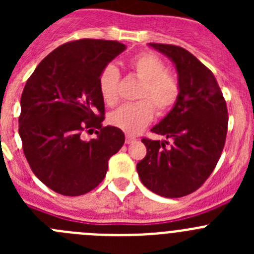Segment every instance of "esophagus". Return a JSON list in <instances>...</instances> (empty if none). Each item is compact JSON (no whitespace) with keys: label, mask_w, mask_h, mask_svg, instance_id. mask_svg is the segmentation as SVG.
<instances>
[{"label":"esophagus","mask_w":254,"mask_h":254,"mask_svg":"<svg viewBox=\"0 0 254 254\" xmlns=\"http://www.w3.org/2000/svg\"><path fill=\"white\" fill-rule=\"evenodd\" d=\"M136 140V137H133L132 134H126V143H132Z\"/></svg>","instance_id":"1"}]
</instances>
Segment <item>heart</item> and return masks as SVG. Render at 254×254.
I'll return each mask as SVG.
<instances>
[{
  "instance_id": "obj_1",
  "label": "heart",
  "mask_w": 254,
  "mask_h": 254,
  "mask_svg": "<svg viewBox=\"0 0 254 254\" xmlns=\"http://www.w3.org/2000/svg\"><path fill=\"white\" fill-rule=\"evenodd\" d=\"M132 75L141 80L134 98L137 102L123 104L109 114V123L127 133L134 134L145 128L154 118L165 116L176 107L181 98L179 77L168 71L165 62L156 53L143 51L128 61ZM120 71L107 64L99 75V91L104 103L114 107L120 100Z\"/></svg>"
}]
</instances>
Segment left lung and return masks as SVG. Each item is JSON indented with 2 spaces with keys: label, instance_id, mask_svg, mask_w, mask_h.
Masks as SVG:
<instances>
[{
  "label": "left lung",
  "instance_id": "8db88e82",
  "mask_svg": "<svg viewBox=\"0 0 254 254\" xmlns=\"http://www.w3.org/2000/svg\"><path fill=\"white\" fill-rule=\"evenodd\" d=\"M176 64L181 98L154 133L168 141L142 138L146 156L137 163L142 185L177 198L198 190L214 172L228 132V108L214 73L190 52L173 44L150 43Z\"/></svg>",
  "mask_w": 254,
  "mask_h": 254
}]
</instances>
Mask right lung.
Returning <instances> with one entry per match:
<instances>
[{
    "label": "right lung",
    "mask_w": 254,
    "mask_h": 254,
    "mask_svg": "<svg viewBox=\"0 0 254 254\" xmlns=\"http://www.w3.org/2000/svg\"><path fill=\"white\" fill-rule=\"evenodd\" d=\"M126 46L116 40L78 39L52 51L37 66L21 95L19 133L26 160L47 187L81 196L98 187L125 133L103 126L99 75ZM97 136L82 140L84 131Z\"/></svg>",
    "instance_id": "obj_1"
}]
</instances>
